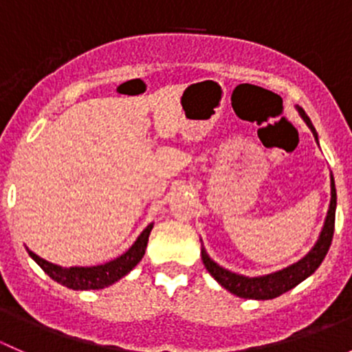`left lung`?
I'll return each mask as SVG.
<instances>
[{
    "label": "left lung",
    "mask_w": 352,
    "mask_h": 352,
    "mask_svg": "<svg viewBox=\"0 0 352 352\" xmlns=\"http://www.w3.org/2000/svg\"><path fill=\"white\" fill-rule=\"evenodd\" d=\"M296 110L300 112L301 119H303L305 122H307V126L310 127L315 140L318 141L317 131H315L310 117L305 113V110L301 107H296ZM336 184H333V177L330 175V206L327 211V218H325L324 223V228H322L320 232V236H318L314 248H311L301 261L294 262L289 267L281 269V271L278 272H272V274L258 276V278H248V276L236 274V272H232L228 271V269L216 264V262L206 254L204 248H202V262H204L209 274H211L219 285L225 287V289L236 294V296L248 298V300H272V298L281 296L283 293L293 289L294 286H298L301 281H305L308 276L314 274L318 269V265L322 264V261L325 258V255H327L330 243H332L333 225H336Z\"/></svg>",
    "instance_id": "8db88e82"
}]
</instances>
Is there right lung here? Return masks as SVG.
<instances>
[{
	"mask_svg": "<svg viewBox=\"0 0 352 352\" xmlns=\"http://www.w3.org/2000/svg\"><path fill=\"white\" fill-rule=\"evenodd\" d=\"M151 228H153V223L148 225L143 230L140 236H138L136 242L133 243V247L122 254L120 257L113 258V261L105 262L102 265H91V267H61V265H56L52 262L44 261L42 257H38L37 254H34L32 250H28V255L37 262L42 267V271L49 276V278L54 279L59 285L69 287V289H102V287H107L113 285L116 281H119L120 278L127 274V272L133 271L140 261L143 258L144 250H146L148 245V236H150Z\"/></svg>",
	"mask_w": 352,
	"mask_h": 352,
	"instance_id": "add662e5",
	"label": "right lung"
}]
</instances>
